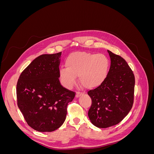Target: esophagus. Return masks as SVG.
<instances>
[{"instance_id":"34e87169","label":"esophagus","mask_w":154,"mask_h":154,"mask_svg":"<svg viewBox=\"0 0 154 154\" xmlns=\"http://www.w3.org/2000/svg\"><path fill=\"white\" fill-rule=\"evenodd\" d=\"M83 92H77L76 94V97H79L80 96H81L82 95H83Z\"/></svg>"}]
</instances>
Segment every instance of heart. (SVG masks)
<instances>
[{
	"mask_svg": "<svg viewBox=\"0 0 154 154\" xmlns=\"http://www.w3.org/2000/svg\"><path fill=\"white\" fill-rule=\"evenodd\" d=\"M66 68L60 69L61 82L66 88L72 87L79 77L80 84L87 88L100 86L105 80L109 69V60L103 54L75 52L65 62Z\"/></svg>",
	"mask_w": 154,
	"mask_h": 154,
	"instance_id": "heart-1",
	"label": "heart"
}]
</instances>
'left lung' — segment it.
Listing matches in <instances>:
<instances>
[{
    "mask_svg": "<svg viewBox=\"0 0 154 154\" xmlns=\"http://www.w3.org/2000/svg\"><path fill=\"white\" fill-rule=\"evenodd\" d=\"M110 67L105 80L88 92L92 100L88 116L91 123L105 128L118 124L131 110L135 77L127 62L108 50Z\"/></svg>",
    "mask_w": 154,
    "mask_h": 154,
    "instance_id": "obj_1",
    "label": "left lung"
}]
</instances>
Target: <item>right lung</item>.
Returning a JSON list of instances; mask_svg holds the SVG:
<instances>
[{"instance_id":"add662e5","label":"right lung","mask_w":154,"mask_h":154,"mask_svg":"<svg viewBox=\"0 0 154 154\" xmlns=\"http://www.w3.org/2000/svg\"><path fill=\"white\" fill-rule=\"evenodd\" d=\"M62 52L42 54L21 73L17 84V105L27 123L36 131L53 132L64 123L75 92L60 82Z\"/></svg>"}]
</instances>
